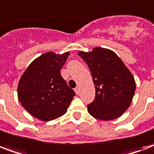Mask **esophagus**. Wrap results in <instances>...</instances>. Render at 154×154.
Here are the masks:
<instances>
[{"label":"esophagus","mask_w":154,"mask_h":154,"mask_svg":"<svg viewBox=\"0 0 154 154\" xmlns=\"http://www.w3.org/2000/svg\"><path fill=\"white\" fill-rule=\"evenodd\" d=\"M74 91L75 93H76V94H79V92H80L79 88H78V87H76V88L74 89Z\"/></svg>","instance_id":"34e87169"}]
</instances>
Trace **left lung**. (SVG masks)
Instances as JSON below:
<instances>
[{
	"label": "left lung",
	"mask_w": 154,
	"mask_h": 154,
	"mask_svg": "<svg viewBox=\"0 0 154 154\" xmlns=\"http://www.w3.org/2000/svg\"><path fill=\"white\" fill-rule=\"evenodd\" d=\"M91 72L96 95L88 112L102 121L121 117L131 104L136 83L129 69L113 51L96 47L78 53Z\"/></svg>",
	"instance_id": "left-lung-1"
}]
</instances>
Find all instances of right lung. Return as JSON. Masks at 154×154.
Returning <instances> with one entry per match:
<instances>
[{"label":"right lung","instance_id":"obj_1","mask_svg":"<svg viewBox=\"0 0 154 154\" xmlns=\"http://www.w3.org/2000/svg\"><path fill=\"white\" fill-rule=\"evenodd\" d=\"M69 55V52L44 53L28 66L20 77L18 100L32 117L49 122L67 112L75 92L68 86L60 70Z\"/></svg>","mask_w":154,"mask_h":154}]
</instances>
